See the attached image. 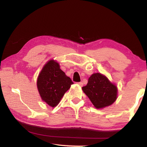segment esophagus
<instances>
[{
    "label": "esophagus",
    "mask_w": 147,
    "mask_h": 147,
    "mask_svg": "<svg viewBox=\"0 0 147 147\" xmlns=\"http://www.w3.org/2000/svg\"><path fill=\"white\" fill-rule=\"evenodd\" d=\"M78 84H79V85L80 86H83V85H84V84H83L82 82H78Z\"/></svg>",
    "instance_id": "obj_1"
}]
</instances>
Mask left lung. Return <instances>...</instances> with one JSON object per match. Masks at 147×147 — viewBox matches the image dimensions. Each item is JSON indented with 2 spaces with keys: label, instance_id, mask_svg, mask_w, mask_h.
I'll list each match as a JSON object with an SVG mask.
<instances>
[{
  "label": "left lung",
  "instance_id": "8db88e82",
  "mask_svg": "<svg viewBox=\"0 0 147 147\" xmlns=\"http://www.w3.org/2000/svg\"><path fill=\"white\" fill-rule=\"evenodd\" d=\"M82 90L92 104L97 109L110 106L116 100L117 88L107 77L100 73H94L89 77L88 84Z\"/></svg>",
  "mask_w": 147,
  "mask_h": 147
}]
</instances>
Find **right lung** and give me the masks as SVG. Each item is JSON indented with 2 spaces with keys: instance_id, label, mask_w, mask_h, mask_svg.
Returning a JSON list of instances; mask_svg holds the SVG:
<instances>
[{
  "instance_id": "1",
  "label": "right lung",
  "mask_w": 147,
  "mask_h": 147,
  "mask_svg": "<svg viewBox=\"0 0 147 147\" xmlns=\"http://www.w3.org/2000/svg\"><path fill=\"white\" fill-rule=\"evenodd\" d=\"M71 79L67 76L54 60H50L45 65L39 73L37 86L41 99L50 106L55 107L71 86Z\"/></svg>"
}]
</instances>
